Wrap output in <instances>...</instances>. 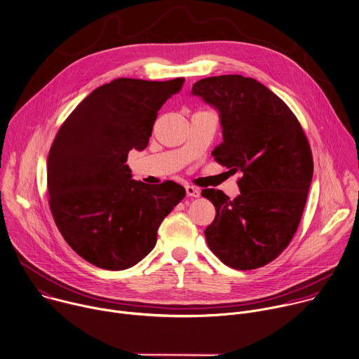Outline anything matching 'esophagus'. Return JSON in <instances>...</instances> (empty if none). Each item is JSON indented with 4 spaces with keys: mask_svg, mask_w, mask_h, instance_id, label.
Masks as SVG:
<instances>
[{
    "mask_svg": "<svg viewBox=\"0 0 359 359\" xmlns=\"http://www.w3.org/2000/svg\"><path fill=\"white\" fill-rule=\"evenodd\" d=\"M186 194L189 197H198L200 196V190L194 186H186Z\"/></svg>",
    "mask_w": 359,
    "mask_h": 359,
    "instance_id": "34e87169",
    "label": "esophagus"
}]
</instances>
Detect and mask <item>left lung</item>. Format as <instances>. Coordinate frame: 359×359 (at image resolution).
<instances>
[{"mask_svg":"<svg viewBox=\"0 0 359 359\" xmlns=\"http://www.w3.org/2000/svg\"><path fill=\"white\" fill-rule=\"evenodd\" d=\"M191 94L219 112L222 142L214 161L243 173L233 200L221 190L201 191L215 207L207 245L229 268H261L282 254L299 226L313 179L309 141L290 108L255 79L207 77Z\"/></svg>","mask_w":359,"mask_h":359,"instance_id":"8db88e82","label":"left lung"}]
</instances>
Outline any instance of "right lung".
Instances as JSON below:
<instances>
[{
	"label": "right lung",
	"mask_w": 359,
	"mask_h": 359,
	"mask_svg": "<svg viewBox=\"0 0 359 359\" xmlns=\"http://www.w3.org/2000/svg\"><path fill=\"white\" fill-rule=\"evenodd\" d=\"M183 83L115 79L91 91L56 134L48 156L50 211L70 248L97 268L142 261L186 196L175 182L134 180L126 165L131 149L148 147L158 111Z\"/></svg>",
	"instance_id": "1"
}]
</instances>
